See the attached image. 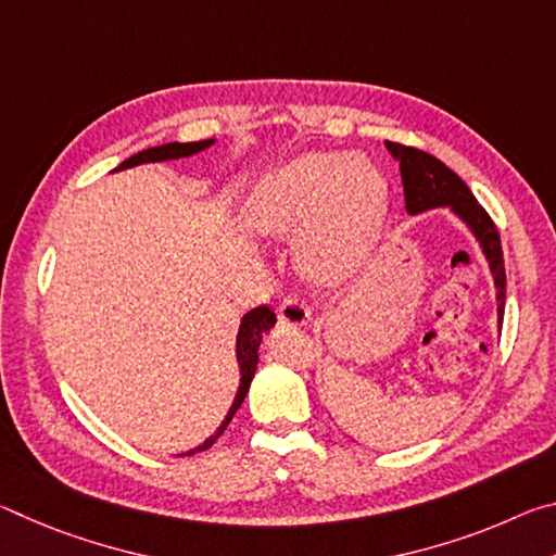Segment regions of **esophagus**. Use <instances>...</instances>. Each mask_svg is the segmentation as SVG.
I'll return each instance as SVG.
<instances>
[{
    "label": "esophagus",
    "mask_w": 556,
    "mask_h": 556,
    "mask_svg": "<svg viewBox=\"0 0 556 556\" xmlns=\"http://www.w3.org/2000/svg\"><path fill=\"white\" fill-rule=\"evenodd\" d=\"M279 324H287V326H308L312 324V312L301 304L299 299H285L279 304Z\"/></svg>",
    "instance_id": "1"
}]
</instances>
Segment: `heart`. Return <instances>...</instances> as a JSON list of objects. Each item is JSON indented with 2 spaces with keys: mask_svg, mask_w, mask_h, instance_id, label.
<instances>
[{
  "mask_svg": "<svg viewBox=\"0 0 556 556\" xmlns=\"http://www.w3.org/2000/svg\"><path fill=\"white\" fill-rule=\"evenodd\" d=\"M390 211V184L368 159L308 152L271 168L242 203L244 228L265 238L299 232V267L336 287L368 265Z\"/></svg>",
  "mask_w": 556,
  "mask_h": 556,
  "instance_id": "heart-1",
  "label": "heart"
}]
</instances>
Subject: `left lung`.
Listing matches in <instances>:
<instances>
[{
  "label": "left lung",
  "mask_w": 556,
  "mask_h": 556,
  "mask_svg": "<svg viewBox=\"0 0 556 556\" xmlns=\"http://www.w3.org/2000/svg\"><path fill=\"white\" fill-rule=\"evenodd\" d=\"M388 152L400 164L402 186H404V205L409 215H419L434 208H448L456 218L466 225L473 235L478 248L488 262L493 275L495 301H497V326L503 324L505 314V262L501 235H497L491 215L476 201L470 188L460 181V176L421 149L404 147L397 142H384Z\"/></svg>",
  "instance_id": "1"
}]
</instances>
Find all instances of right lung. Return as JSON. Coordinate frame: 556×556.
Wrapping results in <instances>:
<instances>
[{"label": "right lung", "mask_w": 556, "mask_h": 556, "mask_svg": "<svg viewBox=\"0 0 556 556\" xmlns=\"http://www.w3.org/2000/svg\"><path fill=\"white\" fill-rule=\"evenodd\" d=\"M215 144V139H203V142H168L162 147H152V149H144V152H137L135 156H129L122 162L115 172H125V168L131 166H139V164H156V162H174V159H186V156H193L203 152V149H208ZM277 324V316L271 312L269 306H257L252 308V312L244 314L240 318V328H238V341H235V357H238V368H240V388L238 394H235V400L230 404L228 414H225L223 425L213 431V434L199 444L195 448H188L186 454H178V456H193L199 454V451L211 448L215 444V439H218L225 427L230 425V419L235 417V412L240 409V404L244 400V394L250 390V382L255 378V370H257V361H260V343H262V336H265L271 326Z\"/></svg>", "instance_id": "right-lung-1"}]
</instances>
